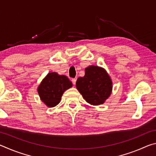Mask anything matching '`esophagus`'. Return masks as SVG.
I'll return each mask as SVG.
<instances>
[{"instance_id":"34e87169","label":"esophagus","mask_w":156,"mask_h":156,"mask_svg":"<svg viewBox=\"0 0 156 156\" xmlns=\"http://www.w3.org/2000/svg\"><path fill=\"white\" fill-rule=\"evenodd\" d=\"M76 80H77V78H72V81L73 84H76Z\"/></svg>"}]
</instances>
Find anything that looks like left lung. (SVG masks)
I'll return each instance as SVG.
<instances>
[{"label":"left lung","mask_w":156,"mask_h":156,"mask_svg":"<svg viewBox=\"0 0 156 156\" xmlns=\"http://www.w3.org/2000/svg\"><path fill=\"white\" fill-rule=\"evenodd\" d=\"M76 85L84 99L93 105L103 104L112 93V80L104 69L97 66L87 67L85 74L77 79Z\"/></svg>","instance_id":"obj_1"}]
</instances>
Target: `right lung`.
<instances>
[{
	"mask_svg": "<svg viewBox=\"0 0 156 156\" xmlns=\"http://www.w3.org/2000/svg\"><path fill=\"white\" fill-rule=\"evenodd\" d=\"M72 87V83L67 76L52 72L49 73L41 82L38 92L41 100L48 107H53L60 102L64 91Z\"/></svg>",
	"mask_w": 156,
	"mask_h": 156,
	"instance_id": "add662e5",
	"label": "right lung"
}]
</instances>
